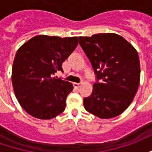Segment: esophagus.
I'll list each match as a JSON object with an SVG mask.
<instances>
[{
	"instance_id": "34e87169",
	"label": "esophagus",
	"mask_w": 152,
	"mask_h": 152,
	"mask_svg": "<svg viewBox=\"0 0 152 152\" xmlns=\"http://www.w3.org/2000/svg\"><path fill=\"white\" fill-rule=\"evenodd\" d=\"M73 86L77 89V88H79L80 86V83H73Z\"/></svg>"
}]
</instances>
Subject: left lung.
I'll list each match as a JSON object with an SVG mask.
<instances>
[{"mask_svg": "<svg viewBox=\"0 0 152 152\" xmlns=\"http://www.w3.org/2000/svg\"><path fill=\"white\" fill-rule=\"evenodd\" d=\"M79 43L97 78L91 95L84 99L85 108L101 119L121 115L130 105L139 86L140 63L137 50L115 33L80 37Z\"/></svg>", "mask_w": 152, "mask_h": 152, "instance_id": "obj_1", "label": "left lung"}]
</instances>
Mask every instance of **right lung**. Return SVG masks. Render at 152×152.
<instances>
[{
    "label": "right lung",
    "instance_id": "right-lung-1",
    "mask_svg": "<svg viewBox=\"0 0 152 152\" xmlns=\"http://www.w3.org/2000/svg\"><path fill=\"white\" fill-rule=\"evenodd\" d=\"M78 45V37H34L22 45L15 55L12 84L19 104L28 114L50 120L66 107L72 83L54 77L63 72V63Z\"/></svg>",
    "mask_w": 152,
    "mask_h": 152
}]
</instances>
